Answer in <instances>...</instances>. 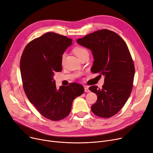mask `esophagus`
<instances>
[{
    "instance_id": "obj_1",
    "label": "esophagus",
    "mask_w": 153,
    "mask_h": 153,
    "mask_svg": "<svg viewBox=\"0 0 153 153\" xmlns=\"http://www.w3.org/2000/svg\"><path fill=\"white\" fill-rule=\"evenodd\" d=\"M84 91L85 92H90V90L89 89V87L88 86H85L84 87Z\"/></svg>"
}]
</instances>
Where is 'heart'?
Masks as SVG:
<instances>
[{
    "label": "heart",
    "instance_id": "obj_1",
    "mask_svg": "<svg viewBox=\"0 0 153 153\" xmlns=\"http://www.w3.org/2000/svg\"><path fill=\"white\" fill-rule=\"evenodd\" d=\"M73 51L74 53V54L77 56L78 58H79L80 56H81L83 54H84L86 52H88L87 50L86 49H85L84 48H82V47H79V46H77V47H76L74 48L73 50ZM64 58V55L62 56V60L63 61V59Z\"/></svg>",
    "mask_w": 153,
    "mask_h": 153
}]
</instances>
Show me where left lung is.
<instances>
[{
	"mask_svg": "<svg viewBox=\"0 0 153 153\" xmlns=\"http://www.w3.org/2000/svg\"><path fill=\"white\" fill-rule=\"evenodd\" d=\"M77 43L92 51L94 61L91 71L105 77L101 89L96 85L89 87L97 95L92 111L102 118L115 115L124 106L133 89L134 66L126 44L114 31L107 29L77 39Z\"/></svg>",
	"mask_w": 153,
	"mask_h": 153,
	"instance_id": "1",
	"label": "left lung"
}]
</instances>
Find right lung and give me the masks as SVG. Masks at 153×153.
I'll return each instance as SVG.
<instances>
[{
	"label": "right lung",
	"instance_id": "right-lung-1",
	"mask_svg": "<svg viewBox=\"0 0 153 153\" xmlns=\"http://www.w3.org/2000/svg\"><path fill=\"white\" fill-rule=\"evenodd\" d=\"M72 39L53 32L34 39L25 48L20 67L24 91L30 102L45 118L58 121L70 113L72 103L84 87L77 83L58 89L53 79L62 71V54Z\"/></svg>",
	"mask_w": 153,
	"mask_h": 153
}]
</instances>
